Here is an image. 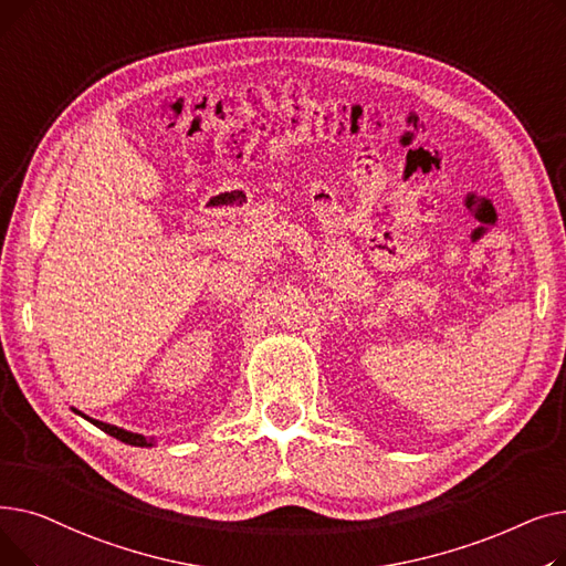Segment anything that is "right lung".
<instances>
[{"mask_svg":"<svg viewBox=\"0 0 566 566\" xmlns=\"http://www.w3.org/2000/svg\"><path fill=\"white\" fill-rule=\"evenodd\" d=\"M75 410V408H73ZM77 415H82L80 410H75ZM84 420H88L92 424H96L98 429H103L105 433L114 436L116 440H122L126 444H135V448H154V438H144L142 433H133V431H126V429H118L114 424H107V422H101V420H94V418H86V415H82Z\"/></svg>","mask_w":566,"mask_h":566,"instance_id":"right-lung-1","label":"right lung"}]
</instances>
